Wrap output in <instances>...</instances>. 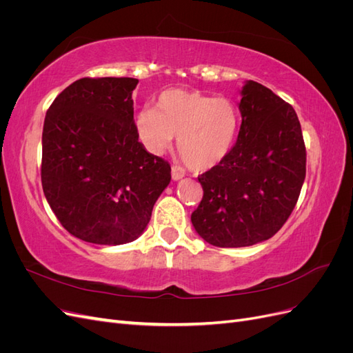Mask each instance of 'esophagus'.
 <instances>
[{
    "label": "esophagus",
    "mask_w": 353,
    "mask_h": 353,
    "mask_svg": "<svg viewBox=\"0 0 353 353\" xmlns=\"http://www.w3.org/2000/svg\"><path fill=\"white\" fill-rule=\"evenodd\" d=\"M183 176H184V169L179 166H172V179L179 181Z\"/></svg>",
    "instance_id": "34e87169"
}]
</instances>
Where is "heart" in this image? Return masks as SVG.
I'll use <instances>...</instances> for the list:
<instances>
[{
	"label": "heart",
	"instance_id": "heart-1",
	"mask_svg": "<svg viewBox=\"0 0 353 353\" xmlns=\"http://www.w3.org/2000/svg\"><path fill=\"white\" fill-rule=\"evenodd\" d=\"M239 125V110L230 100L196 90H166L156 109L145 105L134 116L138 140L147 152L162 154L176 135L181 159L196 172L218 166L228 156Z\"/></svg>",
	"mask_w": 353,
	"mask_h": 353
}]
</instances>
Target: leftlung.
Instances as JSON below:
<instances>
[{"instance_id":"left-lung-1","label":"left lung","mask_w":353,"mask_h":353,"mask_svg":"<svg viewBox=\"0 0 353 353\" xmlns=\"http://www.w3.org/2000/svg\"><path fill=\"white\" fill-rule=\"evenodd\" d=\"M240 94L237 143L199 176L203 199L191 213L199 236L216 248L271 239L293 212L306 175L302 128L292 105L254 81Z\"/></svg>"}]
</instances>
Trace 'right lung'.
<instances>
[{"label": "right lung", "mask_w": 353, "mask_h": 353, "mask_svg": "<svg viewBox=\"0 0 353 353\" xmlns=\"http://www.w3.org/2000/svg\"><path fill=\"white\" fill-rule=\"evenodd\" d=\"M134 78H82L63 90L42 130L41 181L72 236L105 245L144 232L170 166L148 153L134 128Z\"/></svg>", "instance_id": "right-lung-1"}]
</instances>
